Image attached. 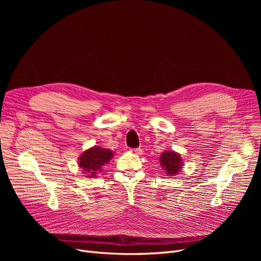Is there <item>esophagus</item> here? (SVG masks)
<instances>
[{
	"instance_id": "34e87169",
	"label": "esophagus",
	"mask_w": 261,
	"mask_h": 261,
	"mask_svg": "<svg viewBox=\"0 0 261 261\" xmlns=\"http://www.w3.org/2000/svg\"><path fill=\"white\" fill-rule=\"evenodd\" d=\"M141 151H143V150H141L140 148H135V149H132V152H134L135 154H140L141 153Z\"/></svg>"
}]
</instances>
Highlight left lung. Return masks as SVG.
Returning <instances> with one entry per match:
<instances>
[{"label": "left lung", "mask_w": 261, "mask_h": 261, "mask_svg": "<svg viewBox=\"0 0 261 261\" xmlns=\"http://www.w3.org/2000/svg\"><path fill=\"white\" fill-rule=\"evenodd\" d=\"M160 163L169 175L177 174L181 169V159L177 153L173 151L163 152L160 158Z\"/></svg>", "instance_id": "8db88e82"}]
</instances>
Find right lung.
<instances>
[{
    "mask_svg": "<svg viewBox=\"0 0 261 261\" xmlns=\"http://www.w3.org/2000/svg\"><path fill=\"white\" fill-rule=\"evenodd\" d=\"M113 156V152L108 149L98 146L88 149L80 158V167L84 171L90 173V176H94L96 172L100 171L102 165L108 163Z\"/></svg>",
    "mask_w": 261,
    "mask_h": 261,
    "instance_id": "add662e5",
    "label": "right lung"
}]
</instances>
